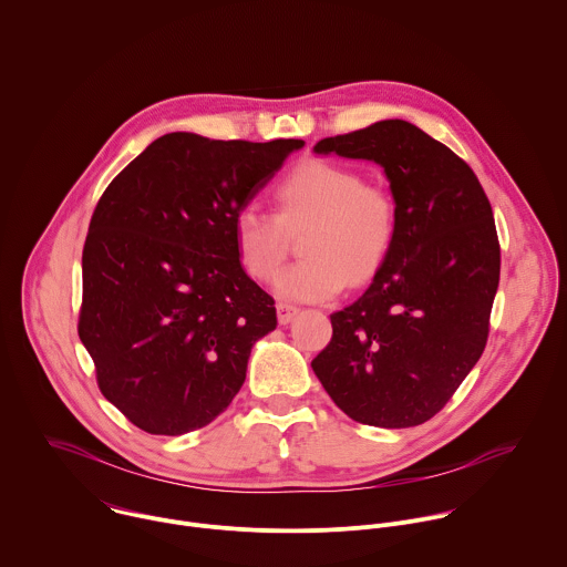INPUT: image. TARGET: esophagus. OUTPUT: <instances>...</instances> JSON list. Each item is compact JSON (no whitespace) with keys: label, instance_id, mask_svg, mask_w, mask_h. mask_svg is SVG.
I'll use <instances>...</instances> for the list:
<instances>
[{"label":"esophagus","instance_id":"esophagus-1","mask_svg":"<svg viewBox=\"0 0 567 567\" xmlns=\"http://www.w3.org/2000/svg\"><path fill=\"white\" fill-rule=\"evenodd\" d=\"M297 312H299L297 306H290V303H284V301L277 303V319H279L281 326H288L297 317Z\"/></svg>","mask_w":567,"mask_h":567}]
</instances>
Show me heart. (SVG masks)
<instances>
[{"label": "heart", "mask_w": 567, "mask_h": 567, "mask_svg": "<svg viewBox=\"0 0 567 567\" xmlns=\"http://www.w3.org/2000/svg\"><path fill=\"white\" fill-rule=\"evenodd\" d=\"M277 202L279 213L244 204L233 233L246 272L268 281L286 259L288 230L310 224L301 244L306 259L275 279L277 295L292 301H326L348 279L370 281L396 239V197L350 166L306 159L284 177Z\"/></svg>", "instance_id": "heart-1"}]
</instances>
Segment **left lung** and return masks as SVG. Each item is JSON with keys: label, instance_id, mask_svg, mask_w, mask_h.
Instances as JSON below:
<instances>
[{"label": "left lung", "instance_id": "8db88e82", "mask_svg": "<svg viewBox=\"0 0 567 567\" xmlns=\"http://www.w3.org/2000/svg\"><path fill=\"white\" fill-rule=\"evenodd\" d=\"M315 153L379 164L399 230L370 288L330 315L332 339L312 370L359 423H425L487 341L501 272L492 206L461 157L403 120L326 137Z\"/></svg>", "mask_w": 567, "mask_h": 567}]
</instances>
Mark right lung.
<instances>
[{
  "mask_svg": "<svg viewBox=\"0 0 567 567\" xmlns=\"http://www.w3.org/2000/svg\"><path fill=\"white\" fill-rule=\"evenodd\" d=\"M301 146L168 133L104 190L82 255L78 330L102 394L144 432L177 436L217 419L255 341L277 328L233 228Z\"/></svg>",
  "mask_w": 567,
  "mask_h": 567,
  "instance_id": "obj_1",
  "label": "right lung"
}]
</instances>
